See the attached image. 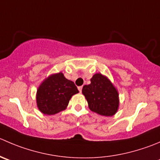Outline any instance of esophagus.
Returning <instances> with one entry per match:
<instances>
[{
  "mask_svg": "<svg viewBox=\"0 0 160 160\" xmlns=\"http://www.w3.org/2000/svg\"><path fill=\"white\" fill-rule=\"evenodd\" d=\"M82 89H83V86L78 87V90H79V91H80V92H81V91H82Z\"/></svg>",
  "mask_w": 160,
  "mask_h": 160,
  "instance_id": "34e87169",
  "label": "esophagus"
}]
</instances>
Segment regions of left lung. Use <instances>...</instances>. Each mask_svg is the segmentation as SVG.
Wrapping results in <instances>:
<instances>
[{
	"instance_id": "8db88e82",
	"label": "left lung",
	"mask_w": 160,
	"mask_h": 160,
	"mask_svg": "<svg viewBox=\"0 0 160 160\" xmlns=\"http://www.w3.org/2000/svg\"><path fill=\"white\" fill-rule=\"evenodd\" d=\"M82 93L92 112L105 116H112L117 112L119 104V94L105 76L101 73L94 74L91 79V83L83 87Z\"/></svg>"
}]
</instances>
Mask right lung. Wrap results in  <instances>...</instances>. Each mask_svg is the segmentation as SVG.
Instances as JSON below:
<instances>
[{
    "mask_svg": "<svg viewBox=\"0 0 160 160\" xmlns=\"http://www.w3.org/2000/svg\"><path fill=\"white\" fill-rule=\"evenodd\" d=\"M79 92L77 86L62 72L52 74L41 83L37 91V105L45 115H54L66 109L72 95Z\"/></svg>",
    "mask_w": 160,
    "mask_h": 160,
    "instance_id": "1",
    "label": "right lung"
}]
</instances>
